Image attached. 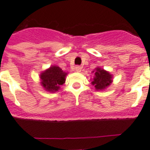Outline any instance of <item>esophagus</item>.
I'll return each instance as SVG.
<instances>
[{
    "instance_id": "34e87169",
    "label": "esophagus",
    "mask_w": 150,
    "mask_h": 150,
    "mask_svg": "<svg viewBox=\"0 0 150 150\" xmlns=\"http://www.w3.org/2000/svg\"><path fill=\"white\" fill-rule=\"evenodd\" d=\"M75 71H77V72H81V68L80 67V66H76V67H75Z\"/></svg>"
}]
</instances>
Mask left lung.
<instances>
[{
    "instance_id": "left-lung-1",
    "label": "left lung",
    "mask_w": 150,
    "mask_h": 150,
    "mask_svg": "<svg viewBox=\"0 0 150 150\" xmlns=\"http://www.w3.org/2000/svg\"><path fill=\"white\" fill-rule=\"evenodd\" d=\"M92 72H94V77L91 81V85L97 91L105 90L113 82V75L104 69L97 67Z\"/></svg>"
}]
</instances>
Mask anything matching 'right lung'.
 I'll return each instance as SVG.
<instances>
[{"instance_id": "right-lung-1", "label": "right lung", "mask_w": 150, "mask_h": 150, "mask_svg": "<svg viewBox=\"0 0 150 150\" xmlns=\"http://www.w3.org/2000/svg\"><path fill=\"white\" fill-rule=\"evenodd\" d=\"M67 72L62 70L57 65H52L49 69L42 71L40 75V85L49 92L54 93L59 90L60 86L65 82Z\"/></svg>"}]
</instances>
